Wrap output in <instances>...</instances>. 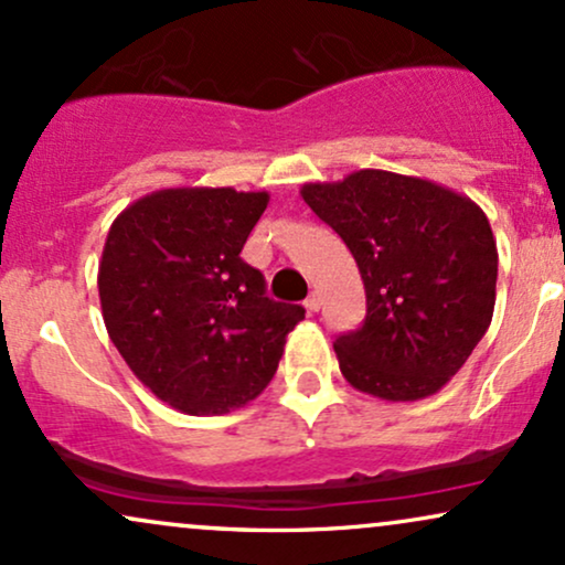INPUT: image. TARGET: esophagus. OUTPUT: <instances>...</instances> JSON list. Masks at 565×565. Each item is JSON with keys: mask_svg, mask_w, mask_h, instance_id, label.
Instances as JSON below:
<instances>
[{"mask_svg": "<svg viewBox=\"0 0 565 565\" xmlns=\"http://www.w3.org/2000/svg\"><path fill=\"white\" fill-rule=\"evenodd\" d=\"M321 305H323V300H321V295H318V291H312L308 300H305V308H308L310 312L321 310Z\"/></svg>", "mask_w": 565, "mask_h": 565, "instance_id": "obj_1", "label": "esophagus"}]
</instances>
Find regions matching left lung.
I'll return each mask as SVG.
<instances>
[{"label": "left lung", "instance_id": "8db88e82", "mask_svg": "<svg viewBox=\"0 0 565 565\" xmlns=\"http://www.w3.org/2000/svg\"><path fill=\"white\" fill-rule=\"evenodd\" d=\"M300 194L348 244L365 287L363 326L334 342L342 376L390 403L439 392L492 323L498 244L484 210L373 168Z\"/></svg>", "mask_w": 565, "mask_h": 565}]
</instances>
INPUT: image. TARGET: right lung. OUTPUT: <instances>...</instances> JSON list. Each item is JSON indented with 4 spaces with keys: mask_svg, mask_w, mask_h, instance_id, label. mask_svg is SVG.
<instances>
[{
    "mask_svg": "<svg viewBox=\"0 0 565 565\" xmlns=\"http://www.w3.org/2000/svg\"><path fill=\"white\" fill-rule=\"evenodd\" d=\"M268 192L160 189L107 231L99 302L107 334L141 384L189 416H221L255 399L278 369L302 305L265 295L239 257Z\"/></svg>",
    "mask_w": 565,
    "mask_h": 565,
    "instance_id": "obj_1",
    "label": "right lung"
}]
</instances>
